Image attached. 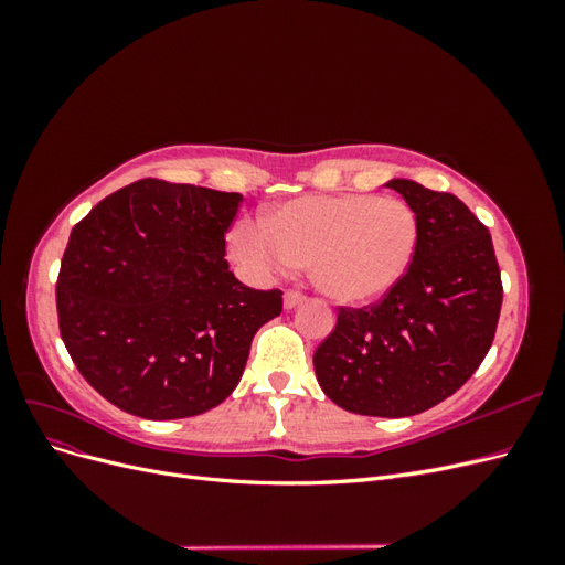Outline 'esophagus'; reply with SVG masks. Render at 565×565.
Instances as JSON below:
<instances>
[{
	"mask_svg": "<svg viewBox=\"0 0 565 565\" xmlns=\"http://www.w3.org/2000/svg\"><path fill=\"white\" fill-rule=\"evenodd\" d=\"M303 301V295L301 292H297V289H287L285 292V309L289 311V309H297V306Z\"/></svg>",
	"mask_w": 565,
	"mask_h": 565,
	"instance_id": "esophagus-1",
	"label": "esophagus"
}]
</instances>
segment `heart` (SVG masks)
Returning a JSON list of instances; mask_svg holds the SVG:
<instances>
[{
	"label": "heart",
	"instance_id": "heart-1",
	"mask_svg": "<svg viewBox=\"0 0 565 565\" xmlns=\"http://www.w3.org/2000/svg\"><path fill=\"white\" fill-rule=\"evenodd\" d=\"M417 216L407 202L377 195H309L262 216V228L237 226L231 252L256 268L311 264L320 292L349 306L382 299L415 259Z\"/></svg>",
	"mask_w": 565,
	"mask_h": 565
}]
</instances>
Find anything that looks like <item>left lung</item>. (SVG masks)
Returning a JSON list of instances; mask_svg holds the SVG:
<instances>
[{
    "label": "left lung",
    "instance_id": "left-lung-1",
    "mask_svg": "<svg viewBox=\"0 0 565 565\" xmlns=\"http://www.w3.org/2000/svg\"><path fill=\"white\" fill-rule=\"evenodd\" d=\"M419 226L415 259L382 301L339 306L313 353L320 388L355 415L409 417L465 384L492 347L502 278L492 237L450 193L391 179Z\"/></svg>",
    "mask_w": 565,
    "mask_h": 565
}]
</instances>
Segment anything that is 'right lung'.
Instances as JSON below:
<instances>
[{
  "label": "right lung",
  "mask_w": 565,
  "mask_h": 565,
  "mask_svg": "<svg viewBox=\"0 0 565 565\" xmlns=\"http://www.w3.org/2000/svg\"><path fill=\"white\" fill-rule=\"evenodd\" d=\"M241 193L141 179L73 228L56 282L63 344L100 396L143 419H183L224 403L252 339L280 316V289L228 270Z\"/></svg>",
  "instance_id": "obj_1"
}]
</instances>
